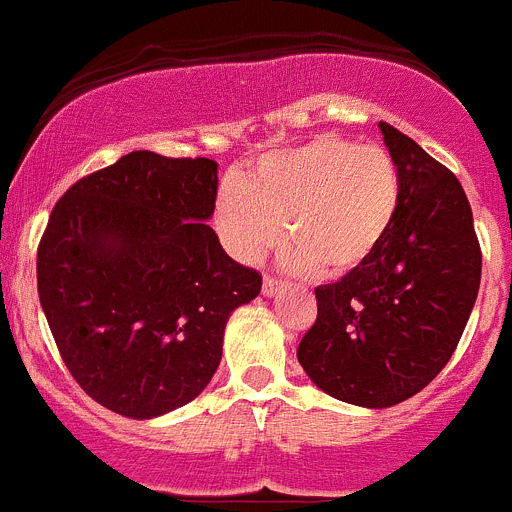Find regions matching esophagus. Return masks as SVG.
I'll return each mask as SVG.
<instances>
[{
    "label": "esophagus",
    "mask_w": 512,
    "mask_h": 512,
    "mask_svg": "<svg viewBox=\"0 0 512 512\" xmlns=\"http://www.w3.org/2000/svg\"><path fill=\"white\" fill-rule=\"evenodd\" d=\"M280 288H283V285H280V280L265 278V283H262V295H265V298H275V295L280 293Z\"/></svg>",
    "instance_id": "esophagus-1"
}]
</instances>
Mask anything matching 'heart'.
<instances>
[{
	"label": "heart",
	"instance_id": "heart-1",
	"mask_svg": "<svg viewBox=\"0 0 512 512\" xmlns=\"http://www.w3.org/2000/svg\"><path fill=\"white\" fill-rule=\"evenodd\" d=\"M401 204V176L379 146L318 136L257 159L222 186L214 207L219 240L240 262H257L283 240L290 270L331 275L361 270L389 237Z\"/></svg>",
	"mask_w": 512,
	"mask_h": 512
}]
</instances>
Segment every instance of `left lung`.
<instances>
[{
	"label": "left lung",
	"instance_id": "8db88e82",
	"mask_svg": "<svg viewBox=\"0 0 512 512\" xmlns=\"http://www.w3.org/2000/svg\"><path fill=\"white\" fill-rule=\"evenodd\" d=\"M379 128L401 176L399 214L361 270L315 288L318 318L298 346L318 389L366 409L407 401L447 366L482 272L457 176L394 126Z\"/></svg>",
	"mask_w": 512,
	"mask_h": 512
}]
</instances>
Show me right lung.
<instances>
[{
	"mask_svg": "<svg viewBox=\"0 0 512 512\" xmlns=\"http://www.w3.org/2000/svg\"><path fill=\"white\" fill-rule=\"evenodd\" d=\"M217 161L131 151L55 204L37 293L60 356L88 396L128 419L197 399L222 361L234 308L262 278L209 227Z\"/></svg>",
	"mask_w": 512,
	"mask_h": 512,
	"instance_id": "obj_1",
	"label": "right lung"
}]
</instances>
